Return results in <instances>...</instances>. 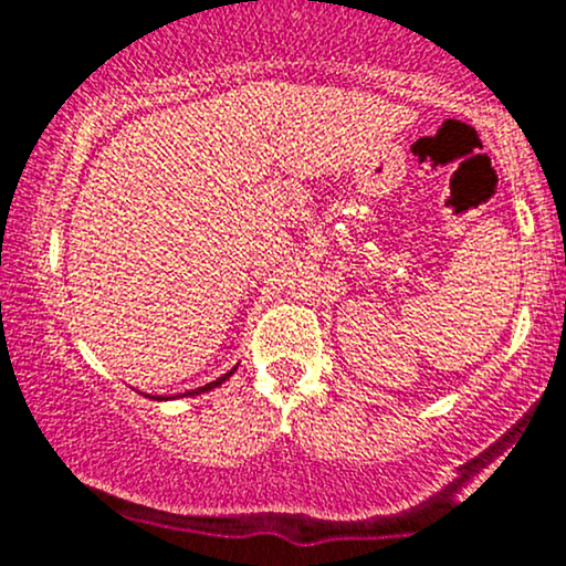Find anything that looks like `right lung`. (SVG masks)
I'll return each instance as SVG.
<instances>
[{
    "label": "right lung",
    "instance_id": "right-lung-1",
    "mask_svg": "<svg viewBox=\"0 0 566 566\" xmlns=\"http://www.w3.org/2000/svg\"><path fill=\"white\" fill-rule=\"evenodd\" d=\"M234 371V368H232ZM232 371H227L224 377H219V379H213V382H208V385H202V387H198V390H189L187 396H198V392H206V390H213V387H219L221 382H224V379H230L232 377Z\"/></svg>",
    "mask_w": 566,
    "mask_h": 566
}]
</instances>
